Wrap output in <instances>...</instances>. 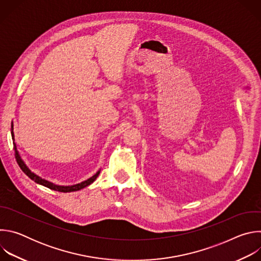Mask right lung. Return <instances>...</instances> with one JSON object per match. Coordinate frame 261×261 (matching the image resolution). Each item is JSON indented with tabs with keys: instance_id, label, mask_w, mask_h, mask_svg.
I'll list each match as a JSON object with an SVG mask.
<instances>
[{
	"instance_id": "right-lung-1",
	"label": "right lung",
	"mask_w": 261,
	"mask_h": 261,
	"mask_svg": "<svg viewBox=\"0 0 261 261\" xmlns=\"http://www.w3.org/2000/svg\"><path fill=\"white\" fill-rule=\"evenodd\" d=\"M11 135H12V139L14 140L13 123H12V125H11ZM14 150H15V159H16V161H17V164L19 165L20 169H21L32 180H34V181L37 182V184L44 186V187H46V188H49V189H51V190L59 191V192H64V193H67V192H74V191H79V190H82V189L86 188L87 186L91 185V184L98 177V175H99V173H100V170H101V169L98 170L93 176H91L90 178H88V179H86V180H84V181H82V182H80V184L72 185V186H60V185H56V184H54V182H51V181H49V180H46V179L40 177L39 175H37V174L34 173L33 171H31V169L25 165V163L23 162V160H22L21 157L19 156V153H18V151H17L16 144H15V143H14Z\"/></svg>"
}]
</instances>
